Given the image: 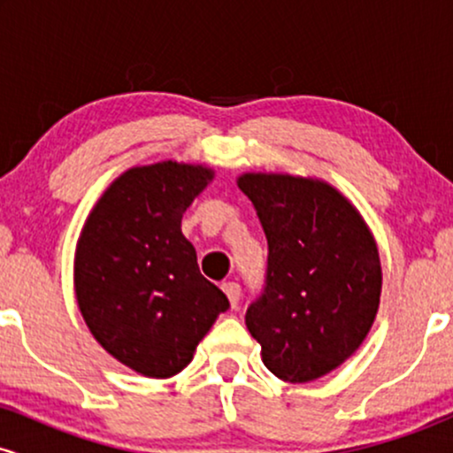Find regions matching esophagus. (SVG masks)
<instances>
[{"mask_svg": "<svg viewBox=\"0 0 453 453\" xmlns=\"http://www.w3.org/2000/svg\"><path fill=\"white\" fill-rule=\"evenodd\" d=\"M223 292H226L227 300H230V306L232 309H236L238 300H241V285L234 283V280H230V283H223Z\"/></svg>", "mask_w": 453, "mask_h": 453, "instance_id": "1", "label": "esophagus"}]
</instances>
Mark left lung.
I'll use <instances>...</instances> for the list:
<instances>
[{
  "instance_id": "left-lung-1",
  "label": "left lung",
  "mask_w": 453,
  "mask_h": 453,
  "mask_svg": "<svg viewBox=\"0 0 453 453\" xmlns=\"http://www.w3.org/2000/svg\"><path fill=\"white\" fill-rule=\"evenodd\" d=\"M236 183L268 241L266 288L244 324L274 377L315 381L351 357L375 324L383 283L375 236L321 179L244 173Z\"/></svg>"
}]
</instances>
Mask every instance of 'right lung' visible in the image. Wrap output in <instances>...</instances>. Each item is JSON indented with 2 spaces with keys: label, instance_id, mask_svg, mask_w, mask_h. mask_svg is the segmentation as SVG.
I'll return each instance as SVG.
<instances>
[{
  "label": "right lung",
  "instance_id": "obj_1",
  "mask_svg": "<svg viewBox=\"0 0 453 453\" xmlns=\"http://www.w3.org/2000/svg\"><path fill=\"white\" fill-rule=\"evenodd\" d=\"M212 179L209 165L173 159L129 168L96 202L76 242L82 319L114 360L142 377L183 371L230 306L180 232L183 212Z\"/></svg>",
  "mask_w": 453,
  "mask_h": 453
}]
</instances>
